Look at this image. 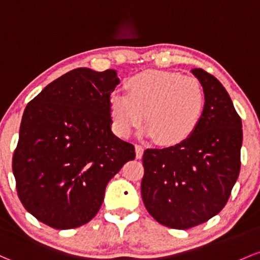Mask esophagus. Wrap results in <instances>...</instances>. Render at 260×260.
<instances>
[{"label":"esophagus","instance_id":"obj_1","mask_svg":"<svg viewBox=\"0 0 260 260\" xmlns=\"http://www.w3.org/2000/svg\"><path fill=\"white\" fill-rule=\"evenodd\" d=\"M135 148H136V157L139 159V158H142V155H143V147L139 146V144H136Z\"/></svg>","mask_w":260,"mask_h":260}]
</instances>
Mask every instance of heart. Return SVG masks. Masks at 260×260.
<instances>
[{"instance_id": "obj_1", "label": "heart", "mask_w": 260, "mask_h": 260, "mask_svg": "<svg viewBox=\"0 0 260 260\" xmlns=\"http://www.w3.org/2000/svg\"><path fill=\"white\" fill-rule=\"evenodd\" d=\"M127 93L113 91L109 113L113 128L128 137L144 121L148 137L165 146L182 143L201 122L206 103L203 87L194 77L171 71H144L125 83Z\"/></svg>"}]
</instances>
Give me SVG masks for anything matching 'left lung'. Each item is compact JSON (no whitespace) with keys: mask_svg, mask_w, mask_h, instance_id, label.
Masks as SVG:
<instances>
[{"mask_svg":"<svg viewBox=\"0 0 260 260\" xmlns=\"http://www.w3.org/2000/svg\"><path fill=\"white\" fill-rule=\"evenodd\" d=\"M190 72L203 87V116L190 137L163 149H146L141 192L149 214L173 229H188L217 215L240 171L242 119L228 92L202 68Z\"/></svg>","mask_w":260,"mask_h":260,"instance_id":"8db88e82","label":"left lung"}]
</instances>
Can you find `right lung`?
I'll return each mask as SVG.
<instances>
[{
    "label": "right lung",
    "mask_w": 260,
    "mask_h": 260,
    "mask_svg": "<svg viewBox=\"0 0 260 260\" xmlns=\"http://www.w3.org/2000/svg\"><path fill=\"white\" fill-rule=\"evenodd\" d=\"M118 83L116 70L76 68L27 105L12 169L22 204L40 222L54 229L88 223L109 180L135 159L133 144L111 129L109 95Z\"/></svg>",
    "instance_id": "obj_1"
}]
</instances>
